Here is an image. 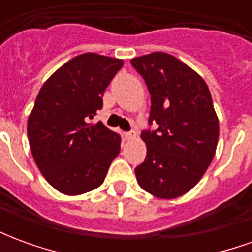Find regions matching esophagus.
<instances>
[{"mask_svg":"<svg viewBox=\"0 0 252 252\" xmlns=\"http://www.w3.org/2000/svg\"><path fill=\"white\" fill-rule=\"evenodd\" d=\"M136 131H129V132H124V137L126 140H131V139H135L136 137Z\"/></svg>","mask_w":252,"mask_h":252,"instance_id":"1","label":"esophagus"}]
</instances>
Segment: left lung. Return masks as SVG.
<instances>
[{
    "mask_svg": "<svg viewBox=\"0 0 252 252\" xmlns=\"http://www.w3.org/2000/svg\"><path fill=\"white\" fill-rule=\"evenodd\" d=\"M151 94L142 139L147 155L135 169L137 184L159 198H177L201 180L215 157L219 120L205 81L173 55L153 52L132 59Z\"/></svg>",
    "mask_w": 252,
    "mask_h": 252,
    "instance_id": "8db88e82",
    "label": "left lung"
}]
</instances>
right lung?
<instances>
[{"mask_svg": "<svg viewBox=\"0 0 252 252\" xmlns=\"http://www.w3.org/2000/svg\"><path fill=\"white\" fill-rule=\"evenodd\" d=\"M123 61L82 54L47 79L28 119L33 159L47 182L63 194L98 188L120 153L119 133L89 120L102 108V95Z\"/></svg>", "mask_w": 252, "mask_h": 252, "instance_id": "right-lung-1", "label": "right lung"}]
</instances>
